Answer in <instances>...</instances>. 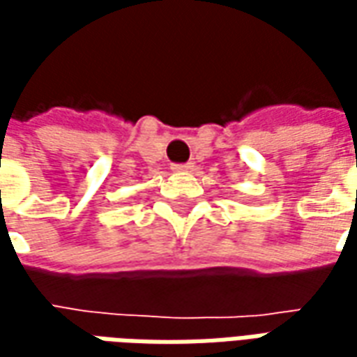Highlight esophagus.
Here are the masks:
<instances>
[{
  "label": "esophagus",
  "instance_id": "obj_1",
  "mask_svg": "<svg viewBox=\"0 0 357 357\" xmlns=\"http://www.w3.org/2000/svg\"><path fill=\"white\" fill-rule=\"evenodd\" d=\"M193 170V164L187 162V164H172V172H191Z\"/></svg>",
  "mask_w": 357,
  "mask_h": 357
}]
</instances>
